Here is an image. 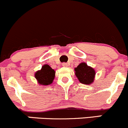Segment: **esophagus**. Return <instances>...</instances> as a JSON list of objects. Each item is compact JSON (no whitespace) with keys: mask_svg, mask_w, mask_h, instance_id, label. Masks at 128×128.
<instances>
[{"mask_svg":"<svg viewBox=\"0 0 128 128\" xmlns=\"http://www.w3.org/2000/svg\"><path fill=\"white\" fill-rule=\"evenodd\" d=\"M62 65L63 67H68V64L66 62H63Z\"/></svg>","mask_w":128,"mask_h":128,"instance_id":"1","label":"esophagus"}]
</instances>
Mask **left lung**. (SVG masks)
<instances>
[{"instance_id": "obj_1", "label": "left lung", "mask_w": 128, "mask_h": 128, "mask_svg": "<svg viewBox=\"0 0 128 128\" xmlns=\"http://www.w3.org/2000/svg\"><path fill=\"white\" fill-rule=\"evenodd\" d=\"M75 75L80 83L84 84H92L96 76V70L86 62H81L74 68Z\"/></svg>"}]
</instances>
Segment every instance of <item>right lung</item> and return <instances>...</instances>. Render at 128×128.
I'll return each instance as SVG.
<instances>
[{"mask_svg":"<svg viewBox=\"0 0 128 128\" xmlns=\"http://www.w3.org/2000/svg\"><path fill=\"white\" fill-rule=\"evenodd\" d=\"M56 71L48 64H44L40 70L35 72V78L38 84L42 86H48L52 84L55 78Z\"/></svg>","mask_w":128,"mask_h":128,"instance_id":"right-lung-1","label":"right lung"}]
</instances>
